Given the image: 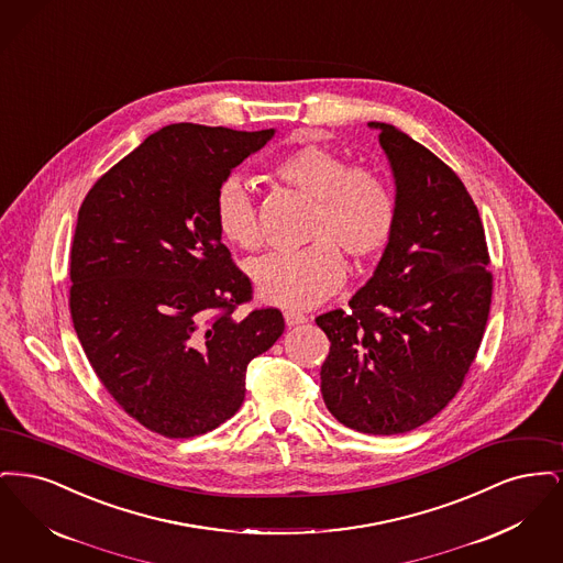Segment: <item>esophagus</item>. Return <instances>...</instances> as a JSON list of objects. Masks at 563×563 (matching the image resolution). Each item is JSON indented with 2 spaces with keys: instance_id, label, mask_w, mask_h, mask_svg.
<instances>
[{
  "instance_id": "34e87169",
  "label": "esophagus",
  "mask_w": 563,
  "mask_h": 563,
  "mask_svg": "<svg viewBox=\"0 0 563 563\" xmlns=\"http://www.w3.org/2000/svg\"><path fill=\"white\" fill-rule=\"evenodd\" d=\"M285 321H287V324H289V327H295V324H301V322H306L308 321V319H306V317H303L301 312H295V310H287V312H285Z\"/></svg>"
}]
</instances>
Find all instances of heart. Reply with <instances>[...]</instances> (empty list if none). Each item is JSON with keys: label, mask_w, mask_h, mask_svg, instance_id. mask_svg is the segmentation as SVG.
Listing matches in <instances>:
<instances>
[{"label": "heart", "mask_w": 563, "mask_h": 563, "mask_svg": "<svg viewBox=\"0 0 563 563\" xmlns=\"http://www.w3.org/2000/svg\"><path fill=\"white\" fill-rule=\"evenodd\" d=\"M274 173L299 194L314 200L308 219V244L299 251L269 253L251 262L257 295L283 308L303 310L335 294L346 264L379 253L395 232L397 202L386 181L365 166H350L340 154L319 145L299 147L276 162ZM213 214L221 239L244 251L262 242L257 205L249 184L225 177L214 191Z\"/></svg>", "instance_id": "b5f03b06"}]
</instances>
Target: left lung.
I'll use <instances>...</instances> for the list:
<instances>
[{"mask_svg": "<svg viewBox=\"0 0 563 563\" xmlns=\"http://www.w3.org/2000/svg\"><path fill=\"white\" fill-rule=\"evenodd\" d=\"M397 186V223L350 310L317 317L331 349L327 409L344 427L401 434L460 390L482 346L492 272L482 217L460 177L393 124L369 122Z\"/></svg>", "mask_w": 563, "mask_h": 563, "instance_id": "left-lung-1", "label": "left lung"}]
</instances>
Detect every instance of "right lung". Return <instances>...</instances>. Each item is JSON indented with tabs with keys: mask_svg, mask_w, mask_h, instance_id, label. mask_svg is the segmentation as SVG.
I'll return each mask as SVG.
<instances>
[{
	"mask_svg": "<svg viewBox=\"0 0 563 563\" xmlns=\"http://www.w3.org/2000/svg\"><path fill=\"white\" fill-rule=\"evenodd\" d=\"M272 136L168 124L81 202L69 266L76 333L109 395L162 437L189 439L230 420L246 365L285 331L276 308L234 319L253 287L213 214L219 184Z\"/></svg>",
	"mask_w": 563,
	"mask_h": 563,
	"instance_id": "obj_1",
	"label": "right lung"
}]
</instances>
